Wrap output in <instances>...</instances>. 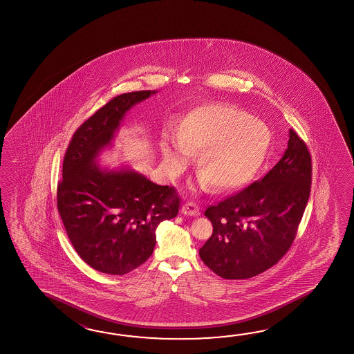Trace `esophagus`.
Masks as SVG:
<instances>
[{
    "label": "esophagus",
    "mask_w": 354,
    "mask_h": 354,
    "mask_svg": "<svg viewBox=\"0 0 354 354\" xmlns=\"http://www.w3.org/2000/svg\"><path fill=\"white\" fill-rule=\"evenodd\" d=\"M180 211H182V214L189 215V216H197V215L201 214L200 207L195 203H183L182 207H180Z\"/></svg>",
    "instance_id": "obj_1"
}]
</instances>
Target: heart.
<instances>
[{"label": "heart", "mask_w": 354, "mask_h": 354, "mask_svg": "<svg viewBox=\"0 0 354 354\" xmlns=\"http://www.w3.org/2000/svg\"><path fill=\"white\" fill-rule=\"evenodd\" d=\"M271 144L266 124L227 104H209L180 121L177 139H163L162 156L174 174L200 151V174L218 191H232L252 180Z\"/></svg>", "instance_id": "heart-1"}]
</instances>
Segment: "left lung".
Masks as SVG:
<instances>
[{"label":"left lung","instance_id":"obj_1","mask_svg":"<svg viewBox=\"0 0 354 354\" xmlns=\"http://www.w3.org/2000/svg\"><path fill=\"white\" fill-rule=\"evenodd\" d=\"M311 174L308 145L291 129L283 157L262 180L205 211L214 230L200 249L203 263L226 279H250L277 263L297 234Z\"/></svg>","mask_w":354,"mask_h":354}]
</instances>
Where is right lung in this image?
<instances>
[{"label":"right lung","mask_w":354,"mask_h":354,"mask_svg":"<svg viewBox=\"0 0 354 354\" xmlns=\"http://www.w3.org/2000/svg\"><path fill=\"white\" fill-rule=\"evenodd\" d=\"M156 91L111 98L77 129L63 159L57 206L68 238L93 270L122 276L151 256L156 229L177 216L176 188L159 186L134 171H107L96 165L130 107Z\"/></svg>","instance_id":"obj_1"}]
</instances>
